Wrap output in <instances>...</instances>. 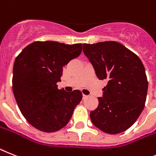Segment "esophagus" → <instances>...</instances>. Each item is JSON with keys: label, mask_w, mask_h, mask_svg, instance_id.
Returning <instances> with one entry per match:
<instances>
[{"label": "esophagus", "mask_w": 156, "mask_h": 156, "mask_svg": "<svg viewBox=\"0 0 156 156\" xmlns=\"http://www.w3.org/2000/svg\"><path fill=\"white\" fill-rule=\"evenodd\" d=\"M87 97H88L87 95H85V94H83V98H84V99H85V98H87Z\"/></svg>", "instance_id": "obj_1"}]
</instances>
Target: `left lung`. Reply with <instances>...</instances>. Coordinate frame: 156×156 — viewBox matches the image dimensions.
Returning <instances> with one entry per match:
<instances>
[{
	"instance_id": "1",
	"label": "left lung",
	"mask_w": 156,
	"mask_h": 156,
	"mask_svg": "<svg viewBox=\"0 0 156 156\" xmlns=\"http://www.w3.org/2000/svg\"><path fill=\"white\" fill-rule=\"evenodd\" d=\"M83 51L98 79L108 82L98 108L90 112L91 121L105 133L125 132L138 119L147 98L148 82L142 61L116 41L84 44Z\"/></svg>"
}]
</instances>
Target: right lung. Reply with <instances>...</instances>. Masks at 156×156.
<instances>
[{
	"label": "right lung",
	"mask_w": 156,
	"mask_h": 156,
	"mask_svg": "<svg viewBox=\"0 0 156 156\" xmlns=\"http://www.w3.org/2000/svg\"><path fill=\"white\" fill-rule=\"evenodd\" d=\"M82 44L36 41L23 48L13 66L12 91L30 125L54 133L67 125L82 98L80 90H58L62 66L79 56Z\"/></svg>",
	"instance_id": "add662e5"
}]
</instances>
